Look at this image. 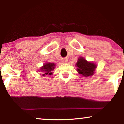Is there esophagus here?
Listing matches in <instances>:
<instances>
[{
    "label": "esophagus",
    "mask_w": 124,
    "mask_h": 124,
    "mask_svg": "<svg viewBox=\"0 0 124 124\" xmlns=\"http://www.w3.org/2000/svg\"><path fill=\"white\" fill-rule=\"evenodd\" d=\"M68 62V60L67 59H64L63 60H62V62H63L64 63H67Z\"/></svg>",
    "instance_id": "1"
}]
</instances>
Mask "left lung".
Returning <instances> with one entry per match:
<instances>
[{"instance_id": "obj_1", "label": "left lung", "mask_w": 124, "mask_h": 124, "mask_svg": "<svg viewBox=\"0 0 124 124\" xmlns=\"http://www.w3.org/2000/svg\"><path fill=\"white\" fill-rule=\"evenodd\" d=\"M76 67L77 68V71L83 77H89L94 75L97 66L94 62H88L84 57H79Z\"/></svg>"}]
</instances>
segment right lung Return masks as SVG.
<instances>
[{
  "instance_id": "right-lung-1",
  "label": "right lung",
  "mask_w": 124,
  "mask_h": 124,
  "mask_svg": "<svg viewBox=\"0 0 124 124\" xmlns=\"http://www.w3.org/2000/svg\"><path fill=\"white\" fill-rule=\"evenodd\" d=\"M55 66L56 64L54 62H46L40 68L38 71L39 72H42V76L52 75V71L55 68Z\"/></svg>"
}]
</instances>
